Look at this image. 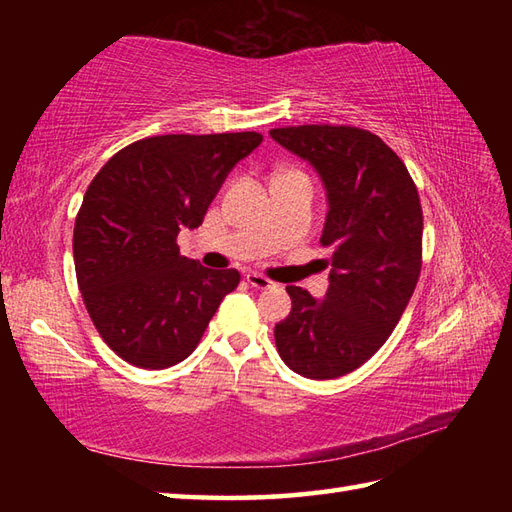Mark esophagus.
<instances>
[{
    "instance_id": "34e87169",
    "label": "esophagus",
    "mask_w": 512,
    "mask_h": 512,
    "mask_svg": "<svg viewBox=\"0 0 512 512\" xmlns=\"http://www.w3.org/2000/svg\"><path fill=\"white\" fill-rule=\"evenodd\" d=\"M246 281L250 286H253L255 290H268L270 286H273V281H270L268 277H264V275H259V273H248L246 275Z\"/></svg>"
}]
</instances>
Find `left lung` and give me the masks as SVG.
I'll return each instance as SVG.
<instances>
[{"mask_svg":"<svg viewBox=\"0 0 512 512\" xmlns=\"http://www.w3.org/2000/svg\"><path fill=\"white\" fill-rule=\"evenodd\" d=\"M319 173L332 248L323 299L288 286L292 310L275 325L277 352L292 372L330 380L369 361L396 328L422 266V206L409 171L383 140L345 125L270 129Z\"/></svg>","mask_w":512,"mask_h":512,"instance_id":"1","label":"left lung"}]
</instances>
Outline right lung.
Here are the masks:
<instances>
[{"label": "right lung", "mask_w": 512, "mask_h": 512, "mask_svg": "<svg viewBox=\"0 0 512 512\" xmlns=\"http://www.w3.org/2000/svg\"><path fill=\"white\" fill-rule=\"evenodd\" d=\"M262 134H167L127 145L96 173L74 222V268L94 328L143 369L184 361L222 299L235 268L182 257L176 237L198 228L239 160Z\"/></svg>", "instance_id": "obj_1"}]
</instances>
